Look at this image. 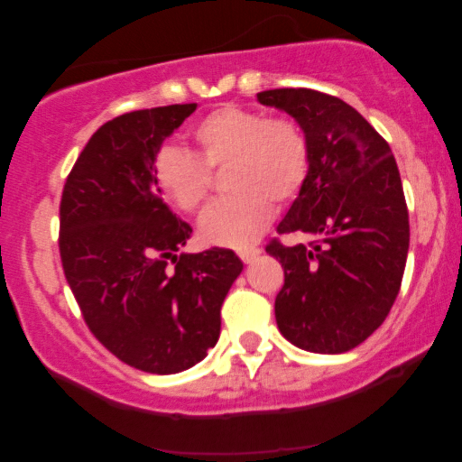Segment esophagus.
<instances>
[{
  "label": "esophagus",
  "mask_w": 462,
  "mask_h": 462,
  "mask_svg": "<svg viewBox=\"0 0 462 462\" xmlns=\"http://www.w3.org/2000/svg\"><path fill=\"white\" fill-rule=\"evenodd\" d=\"M258 254H261V249H258V247H243V249H238V258H241L243 263L256 261Z\"/></svg>",
  "instance_id": "esophagus-1"
}]
</instances>
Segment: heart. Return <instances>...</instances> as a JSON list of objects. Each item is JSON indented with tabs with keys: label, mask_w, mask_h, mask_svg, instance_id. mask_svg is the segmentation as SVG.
Segmentation results:
<instances>
[{
	"label": "heart",
	"mask_w": 462,
	"mask_h": 462,
	"mask_svg": "<svg viewBox=\"0 0 462 462\" xmlns=\"http://www.w3.org/2000/svg\"><path fill=\"white\" fill-rule=\"evenodd\" d=\"M190 139L198 156L162 147L153 161V180L182 213L195 215L213 190V171L226 169L230 195L199 221V235L210 245L243 247L256 241L272 219V204L293 201L309 178V136L291 116L224 106L199 119Z\"/></svg>",
	"instance_id": "heart-1"
}]
</instances>
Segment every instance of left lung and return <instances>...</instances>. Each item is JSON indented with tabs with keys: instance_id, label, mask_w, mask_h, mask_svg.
Listing matches in <instances>:
<instances>
[{
	"instance_id": "8db88e82",
	"label": "left lung",
	"mask_w": 462,
	"mask_h": 462,
	"mask_svg": "<svg viewBox=\"0 0 462 462\" xmlns=\"http://www.w3.org/2000/svg\"><path fill=\"white\" fill-rule=\"evenodd\" d=\"M258 102L293 116L310 143V171L278 235L267 243L282 263L275 321L306 352L360 346L389 315L404 275L411 226L389 143L352 106L312 88H273Z\"/></svg>"
}]
</instances>
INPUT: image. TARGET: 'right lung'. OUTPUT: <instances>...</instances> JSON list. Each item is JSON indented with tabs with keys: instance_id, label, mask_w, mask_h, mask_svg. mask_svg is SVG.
Returning <instances> with one entry per match:
<instances>
[{
	"instance_id": "1",
	"label": "right lung",
	"mask_w": 462,
	"mask_h": 462,
	"mask_svg": "<svg viewBox=\"0 0 462 462\" xmlns=\"http://www.w3.org/2000/svg\"><path fill=\"white\" fill-rule=\"evenodd\" d=\"M198 104L158 106L104 124L67 176L62 272L88 330L130 367L178 374L215 347L221 304L241 273L232 249L180 254L190 226L161 198L153 161Z\"/></svg>"
}]
</instances>
